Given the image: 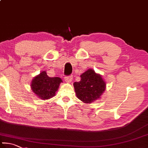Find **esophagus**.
I'll return each mask as SVG.
<instances>
[{
    "label": "esophagus",
    "mask_w": 148,
    "mask_h": 148,
    "mask_svg": "<svg viewBox=\"0 0 148 148\" xmlns=\"http://www.w3.org/2000/svg\"><path fill=\"white\" fill-rule=\"evenodd\" d=\"M65 80L66 82H71L72 80V76H66L65 77Z\"/></svg>",
    "instance_id": "esophagus-1"
}]
</instances>
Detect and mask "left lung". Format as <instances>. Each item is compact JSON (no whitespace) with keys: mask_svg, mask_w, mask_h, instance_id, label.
<instances>
[{"mask_svg":"<svg viewBox=\"0 0 148 148\" xmlns=\"http://www.w3.org/2000/svg\"><path fill=\"white\" fill-rule=\"evenodd\" d=\"M80 76L81 80L74 83L77 97L87 103L100 98L106 85L100 75L96 74L92 69H88Z\"/></svg>","mask_w":148,"mask_h":148,"instance_id":"1","label":"left lung"}]
</instances>
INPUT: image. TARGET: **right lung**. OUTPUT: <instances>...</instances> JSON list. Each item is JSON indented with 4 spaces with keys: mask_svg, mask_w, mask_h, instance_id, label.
Segmentation results:
<instances>
[{
    "mask_svg": "<svg viewBox=\"0 0 148 148\" xmlns=\"http://www.w3.org/2000/svg\"><path fill=\"white\" fill-rule=\"evenodd\" d=\"M62 80L58 77H50L43 71L34 77L32 82V89L34 92L42 100L52 98L56 95Z\"/></svg>",
    "mask_w": 148,
    "mask_h": 148,
    "instance_id": "obj_1",
    "label": "right lung"
}]
</instances>
